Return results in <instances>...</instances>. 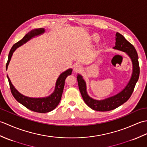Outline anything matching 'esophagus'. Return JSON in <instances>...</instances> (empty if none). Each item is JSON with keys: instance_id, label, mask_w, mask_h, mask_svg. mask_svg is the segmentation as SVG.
Returning a JSON list of instances; mask_svg holds the SVG:
<instances>
[{"instance_id": "obj_1", "label": "esophagus", "mask_w": 147, "mask_h": 147, "mask_svg": "<svg viewBox=\"0 0 147 147\" xmlns=\"http://www.w3.org/2000/svg\"><path fill=\"white\" fill-rule=\"evenodd\" d=\"M81 69H82V67H81V65L78 64H77L76 65H74V71L75 72H78L81 70Z\"/></svg>"}]
</instances>
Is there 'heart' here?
<instances>
[{
  "label": "heart",
  "mask_w": 147,
  "mask_h": 147,
  "mask_svg": "<svg viewBox=\"0 0 147 147\" xmlns=\"http://www.w3.org/2000/svg\"><path fill=\"white\" fill-rule=\"evenodd\" d=\"M93 39L94 40V41H98L99 39V37L97 35H93Z\"/></svg>",
  "instance_id": "1"
}]
</instances>
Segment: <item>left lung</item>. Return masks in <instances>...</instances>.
Listing matches in <instances>:
<instances>
[{
    "label": "left lung",
    "mask_w": 147,
    "mask_h": 147,
    "mask_svg": "<svg viewBox=\"0 0 147 147\" xmlns=\"http://www.w3.org/2000/svg\"><path fill=\"white\" fill-rule=\"evenodd\" d=\"M115 49L125 52L131 59L133 62V74L131 78L123 91L115 96H111L103 100H96L88 95L86 90V83L80 74H78V83L83 100L89 107L96 111H109L116 109L123 104L132 95L136 82L140 76V66L138 56L134 46L130 43L124 37L117 32L115 34Z\"/></svg>",
    "instance_id": "obj_1"
}]
</instances>
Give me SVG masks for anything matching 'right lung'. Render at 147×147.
<instances>
[{"label": "right lung", "mask_w": 147, "mask_h": 147, "mask_svg": "<svg viewBox=\"0 0 147 147\" xmlns=\"http://www.w3.org/2000/svg\"><path fill=\"white\" fill-rule=\"evenodd\" d=\"M45 32L43 28H39L32 30V32L28 33L24 36L23 38H22L20 41L16 43L12 47L10 52H9V56H8V60L7 63H6V69H7L8 64L10 62L11 58L12 57V55L13 54L14 51H15L19 47L22 45L23 43H26L27 41L32 38V37L35 36L36 35H38ZM72 69H69L65 71L64 73H62L60 76L57 79V82H56L55 85V89L54 92L52 93L51 95H50L48 97L46 98H30L27 97V96H24L21 95L20 93H19L10 81V79L7 76L9 86H10L11 92L12 93V95H13L15 99L18 102H19L24 107L27 109H30V110L39 112V113H46V112H49L57 107L59 102L61 101V96L62 92H63L64 86L65 84V80L67 76H69L71 74Z\"/></svg>", "instance_id": "add662e5"}]
</instances>
